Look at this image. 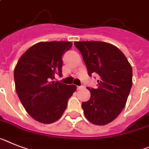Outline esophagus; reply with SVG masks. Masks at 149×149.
Wrapping results in <instances>:
<instances>
[{
  "mask_svg": "<svg viewBox=\"0 0 149 149\" xmlns=\"http://www.w3.org/2000/svg\"><path fill=\"white\" fill-rule=\"evenodd\" d=\"M84 88V86H77V89L79 90V89H82V88Z\"/></svg>",
  "mask_w": 149,
  "mask_h": 149,
  "instance_id": "esophagus-1",
  "label": "esophagus"
}]
</instances>
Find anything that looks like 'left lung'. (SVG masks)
I'll return each instance as SVG.
<instances>
[{
	"instance_id": "8db88e82",
	"label": "left lung",
	"mask_w": 149,
	"mask_h": 149,
	"mask_svg": "<svg viewBox=\"0 0 149 149\" xmlns=\"http://www.w3.org/2000/svg\"><path fill=\"white\" fill-rule=\"evenodd\" d=\"M86 63L88 75L98 73L97 88H89L91 97L82 102L85 117L95 125L111 123L127 104L132 85L130 63L120 50L107 42H75Z\"/></svg>"
}]
</instances>
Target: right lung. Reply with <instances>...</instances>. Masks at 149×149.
<instances>
[{"mask_svg":"<svg viewBox=\"0 0 149 149\" xmlns=\"http://www.w3.org/2000/svg\"><path fill=\"white\" fill-rule=\"evenodd\" d=\"M71 42H41L30 47L14 69L15 88L26 112L42 123H54L67 108L75 85L55 82L61 76L62 55Z\"/></svg>","mask_w":149,"mask_h":149,"instance_id":"obj_1","label":"right lung"}]
</instances>
